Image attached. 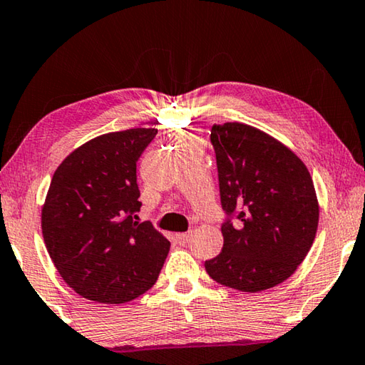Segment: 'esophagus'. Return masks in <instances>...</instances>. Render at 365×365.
Instances as JSON below:
<instances>
[{
	"label": "esophagus",
	"instance_id": "esophagus-1",
	"mask_svg": "<svg viewBox=\"0 0 365 365\" xmlns=\"http://www.w3.org/2000/svg\"><path fill=\"white\" fill-rule=\"evenodd\" d=\"M190 239V232H181V234H176V244L178 245H187V242Z\"/></svg>",
	"mask_w": 365,
	"mask_h": 365
}]
</instances>
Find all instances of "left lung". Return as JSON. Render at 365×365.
Listing matches in <instances>:
<instances>
[{
    "instance_id": "8db88e82",
    "label": "left lung",
    "mask_w": 365,
    "mask_h": 365,
    "mask_svg": "<svg viewBox=\"0 0 365 365\" xmlns=\"http://www.w3.org/2000/svg\"><path fill=\"white\" fill-rule=\"evenodd\" d=\"M222 250L205 261L208 276L240 292L282 284L314 242L319 203L306 165L289 147L250 125H213Z\"/></svg>"
}]
</instances>
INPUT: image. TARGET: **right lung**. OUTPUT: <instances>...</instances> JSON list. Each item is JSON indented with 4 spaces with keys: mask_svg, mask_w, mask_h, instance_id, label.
I'll return each mask as SVG.
<instances>
[{
    "mask_svg": "<svg viewBox=\"0 0 365 365\" xmlns=\"http://www.w3.org/2000/svg\"><path fill=\"white\" fill-rule=\"evenodd\" d=\"M155 128L107 133L57 166L41 210V231L57 272L80 297L120 304L157 282L170 242L140 208L136 163Z\"/></svg>",
    "mask_w": 365,
    "mask_h": 365,
    "instance_id": "right-lung-1",
    "label": "right lung"
}]
</instances>
